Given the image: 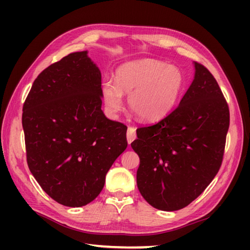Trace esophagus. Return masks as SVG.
<instances>
[{"label":"esophagus","instance_id":"34e87169","mask_svg":"<svg viewBox=\"0 0 250 250\" xmlns=\"http://www.w3.org/2000/svg\"><path fill=\"white\" fill-rule=\"evenodd\" d=\"M137 138V133H135V129L133 126H129L128 128V132H126V140H128V143L130 145L134 139Z\"/></svg>","mask_w":250,"mask_h":250}]
</instances>
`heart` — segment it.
Instances as JSON below:
<instances>
[{
    "instance_id": "obj_1",
    "label": "heart",
    "mask_w": 250,
    "mask_h": 250,
    "mask_svg": "<svg viewBox=\"0 0 250 250\" xmlns=\"http://www.w3.org/2000/svg\"><path fill=\"white\" fill-rule=\"evenodd\" d=\"M183 86V74L176 66L141 59L121 65L116 82L104 80L103 95L105 107L113 115L124 107V95H129L131 111L142 121H155L171 111Z\"/></svg>"
}]
</instances>
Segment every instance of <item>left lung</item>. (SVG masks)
Segmentation results:
<instances>
[{"label":"left lung","instance_id":"8db88e82","mask_svg":"<svg viewBox=\"0 0 250 250\" xmlns=\"http://www.w3.org/2000/svg\"><path fill=\"white\" fill-rule=\"evenodd\" d=\"M195 75L179 107L158 124L137 129V184L155 208H183L204 192L222 166L229 109L216 79L194 62Z\"/></svg>","mask_w":250,"mask_h":250}]
</instances>
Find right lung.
<instances>
[{
	"label": "right lung",
	"instance_id": "right-lung-1",
	"mask_svg": "<svg viewBox=\"0 0 250 250\" xmlns=\"http://www.w3.org/2000/svg\"><path fill=\"white\" fill-rule=\"evenodd\" d=\"M101 104V73L87 50L42 71L25 100L29 171L59 204L80 207L94 201L128 146L126 126L109 120Z\"/></svg>",
	"mask_w": 250,
	"mask_h": 250
}]
</instances>
